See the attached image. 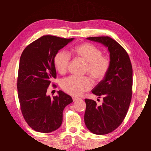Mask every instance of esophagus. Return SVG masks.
<instances>
[{"mask_svg": "<svg viewBox=\"0 0 151 151\" xmlns=\"http://www.w3.org/2000/svg\"><path fill=\"white\" fill-rule=\"evenodd\" d=\"M72 99H73V101H78V100H79L80 99H79V98H78L72 97Z\"/></svg>", "mask_w": 151, "mask_h": 151, "instance_id": "1", "label": "esophagus"}]
</instances>
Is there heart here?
I'll use <instances>...</instances> for the list:
<instances>
[{"label":"heart","mask_w":151,"mask_h":151,"mask_svg":"<svg viewBox=\"0 0 151 151\" xmlns=\"http://www.w3.org/2000/svg\"><path fill=\"white\" fill-rule=\"evenodd\" d=\"M73 52L77 58L86 63L84 71L93 81L98 83L104 79L110 68V60L103 55L101 50L93 44L84 43L73 48ZM70 62V57L65 52H59L55 56L54 65L60 74H65L68 71ZM61 87L67 94L79 96L91 88V83L88 77L71 76L62 80Z\"/></svg>","instance_id":"1"}]
</instances>
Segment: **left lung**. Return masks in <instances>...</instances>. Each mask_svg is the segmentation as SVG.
I'll return each instance as SVG.
<instances>
[{
    "instance_id": "8db88e82",
    "label": "left lung",
    "mask_w": 151,
    "mask_h": 151,
    "mask_svg": "<svg viewBox=\"0 0 151 151\" xmlns=\"http://www.w3.org/2000/svg\"><path fill=\"white\" fill-rule=\"evenodd\" d=\"M108 47L110 68L104 79L92 90L103 102L98 106L93 99H85L84 122L88 130L96 135L110 133L123 122L129 109L132 95V67L126 50L109 36L89 37Z\"/></svg>"
}]
</instances>
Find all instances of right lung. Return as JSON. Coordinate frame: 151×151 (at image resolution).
I'll return each mask as SVG.
<instances>
[{"instance_id":"obj_1","label":"right lung","mask_w":151,"mask_h":151,"mask_svg":"<svg viewBox=\"0 0 151 151\" xmlns=\"http://www.w3.org/2000/svg\"><path fill=\"white\" fill-rule=\"evenodd\" d=\"M73 40L43 36L28 45L21 54L17 81L18 98L25 121L35 131L49 133L58 129L62 123L63 109L73 101L62 91L53 98L47 95L52 79L57 77L55 56Z\"/></svg>"}]
</instances>
